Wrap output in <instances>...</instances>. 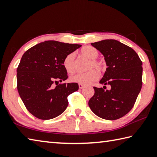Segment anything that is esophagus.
Returning <instances> with one entry per match:
<instances>
[{
    "instance_id": "34e87169",
    "label": "esophagus",
    "mask_w": 157,
    "mask_h": 157,
    "mask_svg": "<svg viewBox=\"0 0 157 157\" xmlns=\"http://www.w3.org/2000/svg\"><path fill=\"white\" fill-rule=\"evenodd\" d=\"M84 87H85V86H84L83 84H81V83H79V84H78V87H79V89H83Z\"/></svg>"
}]
</instances>
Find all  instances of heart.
Segmentation results:
<instances>
[{
  "mask_svg": "<svg viewBox=\"0 0 157 157\" xmlns=\"http://www.w3.org/2000/svg\"><path fill=\"white\" fill-rule=\"evenodd\" d=\"M82 54L90 59V62L87 65L88 71L86 72L76 73L70 77V81L72 83L87 84L91 82L97 81L99 77V74L97 71L93 68H96L98 71L102 72L105 70V65L102 60L97 59L98 56V52L96 48L92 46H86L81 49ZM63 67L67 73H73L75 70L76 62H75V54H69L65 56L63 60Z\"/></svg>",
  "mask_w": 157,
  "mask_h": 157,
  "instance_id": "obj_1",
  "label": "heart"
}]
</instances>
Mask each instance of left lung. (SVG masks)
I'll use <instances>...</instances> for the list:
<instances>
[{"label":"left lung","mask_w":157,"mask_h":157,"mask_svg":"<svg viewBox=\"0 0 157 157\" xmlns=\"http://www.w3.org/2000/svg\"><path fill=\"white\" fill-rule=\"evenodd\" d=\"M91 45L103 55L108 66L99 83L111 88L94 87L89 106L103 119H120L133 108L141 90L142 61L132 48L117 40H103Z\"/></svg>","instance_id":"left-lung-1"}]
</instances>
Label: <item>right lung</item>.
I'll list each match as a JSON object with an SVG mask.
<instances>
[{
    "mask_svg": "<svg viewBox=\"0 0 157 157\" xmlns=\"http://www.w3.org/2000/svg\"><path fill=\"white\" fill-rule=\"evenodd\" d=\"M81 47L56 40L40 43L25 52L17 68V89L27 110L49 120L59 116L68 105L67 97L78 90L76 83L59 84L68 78L63 60Z\"/></svg>",
    "mask_w": 157,
    "mask_h": 157,
    "instance_id": "right-lung-1",
    "label": "right lung"
}]
</instances>
